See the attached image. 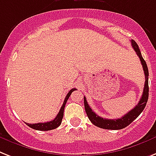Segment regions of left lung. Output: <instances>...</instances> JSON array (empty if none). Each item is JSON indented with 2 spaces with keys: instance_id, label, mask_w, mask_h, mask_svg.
<instances>
[{
  "instance_id": "1",
  "label": "left lung",
  "mask_w": 156,
  "mask_h": 156,
  "mask_svg": "<svg viewBox=\"0 0 156 156\" xmlns=\"http://www.w3.org/2000/svg\"><path fill=\"white\" fill-rule=\"evenodd\" d=\"M132 47L135 51V52L139 57V59L141 61V64L143 65L144 74H145V84H144V88H143V93L142 95V98H140V101H139L138 105L134 107V109H132L129 112H128L126 114L122 117L121 118L118 119H106L103 118L100 116L97 115L92 110L90 106L88 105L87 100L85 97H84V109L85 112L88 115V119L91 121V122L93 125H95L98 127L102 128V129H121L123 128L126 127L130 123L136 119L139 116V114L143 112V110L145 108L147 102L148 100V95H149V87H148V68L146 63V61L143 59L142 56L141 52L139 48V46L135 43V41L131 40Z\"/></svg>"
}]
</instances>
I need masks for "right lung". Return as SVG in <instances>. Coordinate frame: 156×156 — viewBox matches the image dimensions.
Returning <instances> with one entry per match:
<instances>
[{
  "instance_id": "obj_1",
  "label": "right lung",
  "mask_w": 156,
  "mask_h": 156,
  "mask_svg": "<svg viewBox=\"0 0 156 156\" xmlns=\"http://www.w3.org/2000/svg\"><path fill=\"white\" fill-rule=\"evenodd\" d=\"M76 90V88H72L71 89L68 93L66 96L65 99H64V101H63V104L62 105V107L59 109V112L57 114V116L55 117L54 120L50 121V122H40V123H35V124H29V123H27V126H30L32 129H37V130H43V131H45V130H51V129H55V128L58 127L60 126L61 122H62V119H63V110H64V107H65V105L68 101V98L71 96L72 93L73 91Z\"/></svg>"
}]
</instances>
